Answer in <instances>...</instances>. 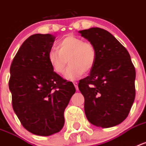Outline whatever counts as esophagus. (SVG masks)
Listing matches in <instances>:
<instances>
[{
  "label": "esophagus",
  "instance_id": "34e87169",
  "mask_svg": "<svg viewBox=\"0 0 146 146\" xmlns=\"http://www.w3.org/2000/svg\"><path fill=\"white\" fill-rule=\"evenodd\" d=\"M73 85L75 86L76 89L78 90V82H73Z\"/></svg>",
  "mask_w": 146,
  "mask_h": 146
}]
</instances>
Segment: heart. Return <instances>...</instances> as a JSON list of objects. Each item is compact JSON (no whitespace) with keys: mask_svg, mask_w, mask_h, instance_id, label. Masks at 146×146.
Listing matches in <instances>:
<instances>
[{"mask_svg":"<svg viewBox=\"0 0 146 146\" xmlns=\"http://www.w3.org/2000/svg\"><path fill=\"white\" fill-rule=\"evenodd\" d=\"M58 50H51L48 54V60L55 73L61 74L67 66L69 67L64 73L68 80H75L93 68L97 58L95 47L83 39L70 35L61 40L57 46Z\"/></svg>","mask_w":146,"mask_h":146,"instance_id":"1","label":"heart"}]
</instances>
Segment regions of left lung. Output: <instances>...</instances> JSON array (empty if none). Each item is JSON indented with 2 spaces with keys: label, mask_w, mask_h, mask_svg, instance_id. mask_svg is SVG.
Instances as JSON below:
<instances>
[{
  "label": "left lung",
  "mask_w": 146,
  "mask_h": 146,
  "mask_svg": "<svg viewBox=\"0 0 146 146\" xmlns=\"http://www.w3.org/2000/svg\"><path fill=\"white\" fill-rule=\"evenodd\" d=\"M95 47V64L79 89L85 98V113L90 123L107 128L127 117L135 99L136 70L126 48L107 31L91 28L79 31Z\"/></svg>",
  "instance_id": "1"
}]
</instances>
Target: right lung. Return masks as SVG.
<instances>
[{
  "label": "right lung",
  "mask_w": 146,
  "mask_h": 146,
  "mask_svg": "<svg viewBox=\"0 0 146 146\" xmlns=\"http://www.w3.org/2000/svg\"><path fill=\"white\" fill-rule=\"evenodd\" d=\"M55 36L36 34L22 43L10 66L9 88L15 113L22 126L47 137L61 131L65 108L76 92L52 70L48 60Z\"/></svg>",
  "instance_id": "add662e5"
}]
</instances>
